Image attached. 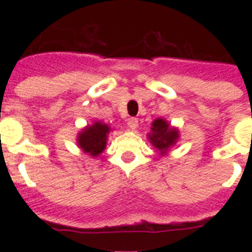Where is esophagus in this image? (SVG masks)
<instances>
[{
    "instance_id": "esophagus-1",
    "label": "esophagus",
    "mask_w": 252,
    "mask_h": 252,
    "mask_svg": "<svg viewBox=\"0 0 252 252\" xmlns=\"http://www.w3.org/2000/svg\"><path fill=\"white\" fill-rule=\"evenodd\" d=\"M127 126L130 130H136L137 126H139V120L136 117H130V119H127Z\"/></svg>"
}]
</instances>
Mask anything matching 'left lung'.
Segmentation results:
<instances>
[{"label": "left lung", "instance_id": "obj_1", "mask_svg": "<svg viewBox=\"0 0 252 252\" xmlns=\"http://www.w3.org/2000/svg\"><path fill=\"white\" fill-rule=\"evenodd\" d=\"M179 133L174 128H170L169 124L161 119H158L153 122L151 133L149 135L153 145L160 150V153H165L171 145H174Z\"/></svg>", "mask_w": 252, "mask_h": 252}]
</instances>
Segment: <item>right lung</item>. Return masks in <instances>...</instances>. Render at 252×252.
<instances>
[{
	"instance_id": "obj_1",
	"label": "right lung",
	"mask_w": 252,
	"mask_h": 252,
	"mask_svg": "<svg viewBox=\"0 0 252 252\" xmlns=\"http://www.w3.org/2000/svg\"><path fill=\"white\" fill-rule=\"evenodd\" d=\"M110 127L107 125L95 122L92 126H88L81 132L78 137V144L83 149L84 153L91 154L92 157H98L106 148L107 133Z\"/></svg>"
}]
</instances>
